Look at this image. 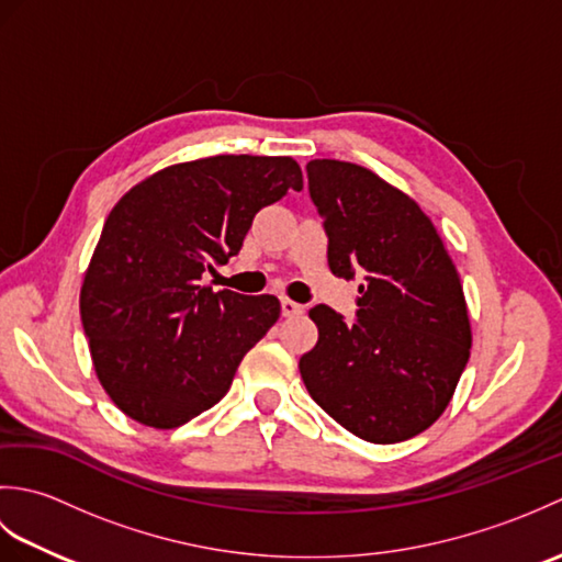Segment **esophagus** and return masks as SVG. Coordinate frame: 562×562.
Instances as JSON below:
<instances>
[{
  "label": "esophagus",
  "mask_w": 562,
  "mask_h": 562,
  "mask_svg": "<svg viewBox=\"0 0 562 562\" xmlns=\"http://www.w3.org/2000/svg\"><path fill=\"white\" fill-rule=\"evenodd\" d=\"M280 306H282V316H288V318H292V316H302V314H304V304H296V302L288 300V296H282V300H280Z\"/></svg>",
  "instance_id": "obj_1"
}]
</instances>
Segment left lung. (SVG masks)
<instances>
[{"instance_id": "left-lung-1", "label": "left lung", "mask_w": 562, "mask_h": 562, "mask_svg": "<svg viewBox=\"0 0 562 562\" xmlns=\"http://www.w3.org/2000/svg\"><path fill=\"white\" fill-rule=\"evenodd\" d=\"M306 176L333 274L364 272L352 324L326 304L308 312L318 342L300 360L306 391L360 439H411L445 413L469 362L459 272L417 202L364 166L314 159Z\"/></svg>"}]
</instances>
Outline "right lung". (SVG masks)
<instances>
[{"instance_id": "add662e5", "label": "right lung", "mask_w": 562, "mask_h": 562, "mask_svg": "<svg viewBox=\"0 0 562 562\" xmlns=\"http://www.w3.org/2000/svg\"><path fill=\"white\" fill-rule=\"evenodd\" d=\"M290 188H304L292 157L220 154L169 166L117 200L79 308L97 376L127 417L173 429L229 391L280 302L212 292L202 274L236 256L256 214Z\"/></svg>"}]
</instances>
